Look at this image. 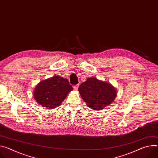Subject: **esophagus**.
I'll use <instances>...</instances> for the list:
<instances>
[{
    "label": "esophagus",
    "mask_w": 158,
    "mask_h": 158,
    "mask_svg": "<svg viewBox=\"0 0 158 158\" xmlns=\"http://www.w3.org/2000/svg\"><path fill=\"white\" fill-rule=\"evenodd\" d=\"M78 88H79V84H77L74 86V89L75 91H77L78 89Z\"/></svg>",
    "instance_id": "obj_1"
}]
</instances>
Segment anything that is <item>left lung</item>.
<instances>
[{"instance_id": "left-lung-1", "label": "left lung", "mask_w": 158, "mask_h": 158, "mask_svg": "<svg viewBox=\"0 0 158 158\" xmlns=\"http://www.w3.org/2000/svg\"><path fill=\"white\" fill-rule=\"evenodd\" d=\"M78 91L88 106L94 110H103L111 105L117 94L113 85L94 77L82 83Z\"/></svg>"}]
</instances>
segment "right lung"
I'll use <instances>...</instances> for the list:
<instances>
[{
    "label": "right lung",
    "mask_w": 158,
    "mask_h": 158,
    "mask_svg": "<svg viewBox=\"0 0 158 158\" xmlns=\"http://www.w3.org/2000/svg\"><path fill=\"white\" fill-rule=\"evenodd\" d=\"M73 90L69 81L60 76H54L40 81L35 88L33 96L36 102L48 109L60 106L69 93Z\"/></svg>",
    "instance_id": "add662e5"
}]
</instances>
